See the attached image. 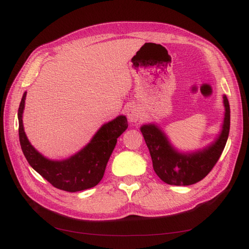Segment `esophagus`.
Listing matches in <instances>:
<instances>
[{
	"label": "esophagus",
	"mask_w": 249,
	"mask_h": 249,
	"mask_svg": "<svg viewBox=\"0 0 249 249\" xmlns=\"http://www.w3.org/2000/svg\"><path fill=\"white\" fill-rule=\"evenodd\" d=\"M126 113H127V118L129 122H137L141 116V110L138 106L131 104L128 106L127 109H126Z\"/></svg>",
	"instance_id": "1"
}]
</instances>
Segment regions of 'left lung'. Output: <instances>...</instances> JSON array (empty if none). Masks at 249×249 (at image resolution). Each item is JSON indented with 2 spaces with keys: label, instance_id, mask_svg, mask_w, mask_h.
Here are the masks:
<instances>
[{
  "label": "left lung",
  "instance_id": "1",
  "mask_svg": "<svg viewBox=\"0 0 249 249\" xmlns=\"http://www.w3.org/2000/svg\"><path fill=\"white\" fill-rule=\"evenodd\" d=\"M225 118L218 138L203 150L181 153L174 149L165 133L155 124L141 126L149 147L154 171L161 181L177 186L193 185L204 178L218 161L227 143L230 129V106L224 95Z\"/></svg>",
  "mask_w": 249,
  "mask_h": 249
}]
</instances>
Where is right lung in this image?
Returning a JSON list of instances; mask_svg holds the SVG:
<instances>
[{
  "instance_id": "1",
  "label": "right lung",
  "mask_w": 249,
  "mask_h": 249,
  "mask_svg": "<svg viewBox=\"0 0 249 249\" xmlns=\"http://www.w3.org/2000/svg\"><path fill=\"white\" fill-rule=\"evenodd\" d=\"M26 92L18 109L19 140L26 160L35 171L46 178L52 186L65 192L75 193L96 186L102 181L106 166L119 137L128 127L124 115L104 124L82 150L67 160H51L34 149L23 129L22 113Z\"/></svg>"
}]
</instances>
